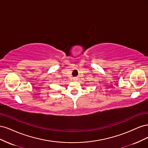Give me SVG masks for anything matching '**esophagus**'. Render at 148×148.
Masks as SVG:
<instances>
[{"instance_id": "esophagus-1", "label": "esophagus", "mask_w": 148, "mask_h": 148, "mask_svg": "<svg viewBox=\"0 0 148 148\" xmlns=\"http://www.w3.org/2000/svg\"><path fill=\"white\" fill-rule=\"evenodd\" d=\"M76 79H77V78H76V77H73V79H74V80Z\"/></svg>"}]
</instances>
